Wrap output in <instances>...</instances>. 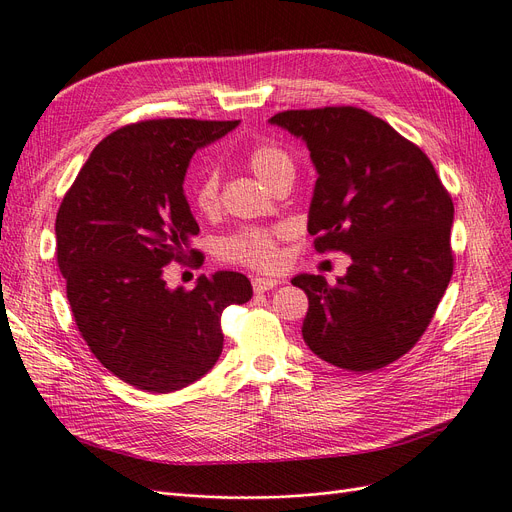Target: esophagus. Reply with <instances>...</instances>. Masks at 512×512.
Masks as SVG:
<instances>
[{"mask_svg":"<svg viewBox=\"0 0 512 512\" xmlns=\"http://www.w3.org/2000/svg\"><path fill=\"white\" fill-rule=\"evenodd\" d=\"M276 285H280V280H276V278H253L255 293H266V291L274 289Z\"/></svg>","mask_w":512,"mask_h":512,"instance_id":"34e87169","label":"esophagus"}]
</instances>
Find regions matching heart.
Segmentation results:
<instances>
[{
	"label": "heart",
	"mask_w": 512,
	"mask_h": 512,
	"mask_svg": "<svg viewBox=\"0 0 512 512\" xmlns=\"http://www.w3.org/2000/svg\"><path fill=\"white\" fill-rule=\"evenodd\" d=\"M253 173L272 187L280 177L293 175L291 156L280 145L263 141L251 147L246 156ZM194 206L202 215H211L219 206V173L217 168H206L194 187ZM282 230H259V227H246L234 236L225 238L219 246L223 259L242 263L255 270H276L280 263L278 240Z\"/></svg>",
	"instance_id": "1"
}]
</instances>
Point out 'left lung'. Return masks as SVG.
Here are the masks:
<instances>
[{
	"instance_id": "8db88e82",
	"label": "left lung",
	"mask_w": 512,
	"mask_h": 512,
	"mask_svg": "<svg viewBox=\"0 0 512 512\" xmlns=\"http://www.w3.org/2000/svg\"><path fill=\"white\" fill-rule=\"evenodd\" d=\"M270 124L310 149L316 251L352 259L335 285L291 280L308 295L304 342L335 367L382 369L422 337L451 280V196L424 151L365 109L282 111Z\"/></svg>"
}]
</instances>
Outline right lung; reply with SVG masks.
<instances>
[{"label": "right lung", "instance_id": "add662e5", "mask_svg": "<svg viewBox=\"0 0 512 512\" xmlns=\"http://www.w3.org/2000/svg\"><path fill=\"white\" fill-rule=\"evenodd\" d=\"M238 124L168 118L111 132L56 215V259L75 325L103 367L139 390L173 392L200 380L223 350V310L253 297L238 272L202 274L192 291L164 280V266L183 261L200 232L183 192L189 160Z\"/></svg>", "mask_w": 512, "mask_h": 512}]
</instances>
